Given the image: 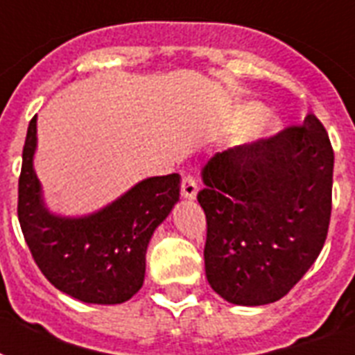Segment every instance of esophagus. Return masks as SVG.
<instances>
[{
	"label": "esophagus",
	"mask_w": 355,
	"mask_h": 355,
	"mask_svg": "<svg viewBox=\"0 0 355 355\" xmlns=\"http://www.w3.org/2000/svg\"><path fill=\"white\" fill-rule=\"evenodd\" d=\"M180 191H182V197L189 198V200L197 197L198 186H197V180H195V177H191V175H186V177L182 178V186H180Z\"/></svg>",
	"instance_id": "esophagus-1"
}]
</instances>
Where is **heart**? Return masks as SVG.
I'll list each match as a JSON object with an SVG mask.
<instances>
[{
  "label": "heart",
  "mask_w": 355,
  "mask_h": 355,
  "mask_svg": "<svg viewBox=\"0 0 355 355\" xmlns=\"http://www.w3.org/2000/svg\"><path fill=\"white\" fill-rule=\"evenodd\" d=\"M261 114V107H257V105H252V107H248V116H259ZM270 128V123H262L261 125V131H264V129Z\"/></svg>",
  "instance_id": "b5f03b06"
}]
</instances>
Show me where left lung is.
<instances>
[{"mask_svg": "<svg viewBox=\"0 0 355 355\" xmlns=\"http://www.w3.org/2000/svg\"><path fill=\"white\" fill-rule=\"evenodd\" d=\"M332 177V144L312 112L301 125L217 153L197 195L209 286L243 306L284 297L324 246Z\"/></svg>", "mask_w": 355, "mask_h": 355, "instance_id": "8db88e82", "label": "left lung"}]
</instances>
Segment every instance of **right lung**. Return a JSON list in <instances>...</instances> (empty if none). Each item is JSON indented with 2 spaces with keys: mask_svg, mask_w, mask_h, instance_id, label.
I'll return each mask as SVG.
<instances>
[{
  "mask_svg": "<svg viewBox=\"0 0 355 355\" xmlns=\"http://www.w3.org/2000/svg\"><path fill=\"white\" fill-rule=\"evenodd\" d=\"M36 116L23 146L18 218L37 268L51 284L93 304H120L142 288L146 252L157 226L180 197V177L146 178L100 211L60 217L45 207L33 168Z\"/></svg>",
  "mask_w": 355,
  "mask_h": 355,
  "instance_id": "obj_1",
  "label": "right lung"
}]
</instances>
